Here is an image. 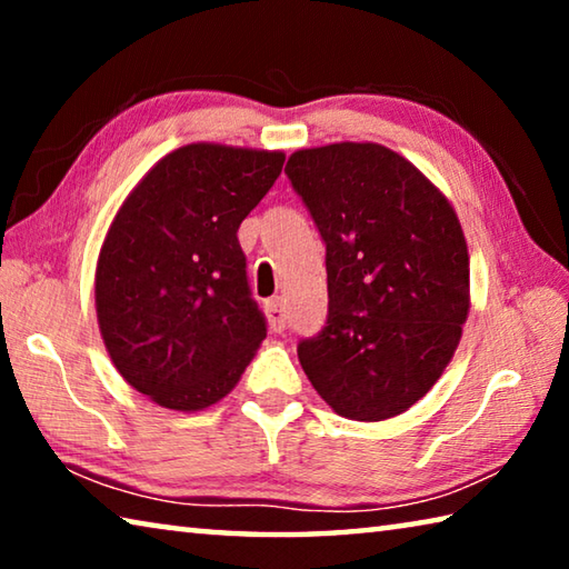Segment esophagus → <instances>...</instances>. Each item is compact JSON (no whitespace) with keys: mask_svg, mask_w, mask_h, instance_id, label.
I'll return each mask as SVG.
<instances>
[{"mask_svg":"<svg viewBox=\"0 0 569 569\" xmlns=\"http://www.w3.org/2000/svg\"><path fill=\"white\" fill-rule=\"evenodd\" d=\"M266 316H268V326H271V331L281 333L286 329L283 298H271V301H266Z\"/></svg>","mask_w":569,"mask_h":569,"instance_id":"34e87169","label":"esophagus"}]
</instances>
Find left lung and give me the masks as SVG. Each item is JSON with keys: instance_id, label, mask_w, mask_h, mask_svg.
<instances>
[{"instance_id": "obj_1", "label": "left lung", "mask_w": 569, "mask_h": 569, "mask_svg": "<svg viewBox=\"0 0 569 569\" xmlns=\"http://www.w3.org/2000/svg\"><path fill=\"white\" fill-rule=\"evenodd\" d=\"M286 176L326 243L329 319L298 343L319 397L346 419L413 407L455 356L469 253L435 182L379 142L296 150Z\"/></svg>"}]
</instances>
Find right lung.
<instances>
[{
	"label": "right lung",
	"instance_id": "add662e5",
	"mask_svg": "<svg viewBox=\"0 0 569 569\" xmlns=\"http://www.w3.org/2000/svg\"><path fill=\"white\" fill-rule=\"evenodd\" d=\"M283 160L281 150L182 146L112 218L94 271L100 333L120 377L158 407L208 409L266 339L238 228Z\"/></svg>",
	"mask_w": 569,
	"mask_h": 569
}]
</instances>
